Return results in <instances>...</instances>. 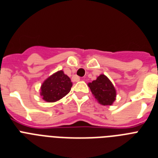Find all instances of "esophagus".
Instances as JSON below:
<instances>
[{
    "label": "esophagus",
    "mask_w": 158,
    "mask_h": 158,
    "mask_svg": "<svg viewBox=\"0 0 158 158\" xmlns=\"http://www.w3.org/2000/svg\"><path fill=\"white\" fill-rule=\"evenodd\" d=\"M79 77H78V76H76V77H75V80H74V81H79Z\"/></svg>",
    "instance_id": "34e87169"
}]
</instances>
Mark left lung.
<instances>
[{"label":"left lung","instance_id":"left-lung-1","mask_svg":"<svg viewBox=\"0 0 158 158\" xmlns=\"http://www.w3.org/2000/svg\"><path fill=\"white\" fill-rule=\"evenodd\" d=\"M95 98L103 105H112L116 99V90L112 82L104 75H100L96 80L88 83Z\"/></svg>","mask_w":158,"mask_h":158}]
</instances>
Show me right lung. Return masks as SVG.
I'll list each match as a JSON object with an SVG mask.
<instances>
[{"instance_id":"add662e5","label":"right lung","mask_w":158,"mask_h":158,"mask_svg":"<svg viewBox=\"0 0 158 158\" xmlns=\"http://www.w3.org/2000/svg\"><path fill=\"white\" fill-rule=\"evenodd\" d=\"M71 79L63 71H59L42 83L41 95L46 102H55L67 95L71 91Z\"/></svg>"}]
</instances>
